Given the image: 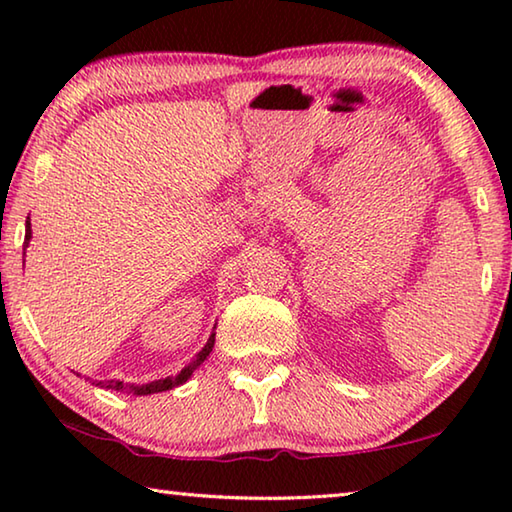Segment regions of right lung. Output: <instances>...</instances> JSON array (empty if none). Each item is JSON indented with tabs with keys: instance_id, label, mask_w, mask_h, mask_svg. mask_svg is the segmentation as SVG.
<instances>
[{
	"instance_id": "add662e5",
	"label": "right lung",
	"mask_w": 512,
	"mask_h": 512,
	"mask_svg": "<svg viewBox=\"0 0 512 512\" xmlns=\"http://www.w3.org/2000/svg\"><path fill=\"white\" fill-rule=\"evenodd\" d=\"M29 239H31V223L27 221V235H24V248L29 246ZM214 336L212 334L210 339H207L205 348L196 354V359L189 363V366H185L183 370L178 372L176 377H167V379H158V381H151V384H142V386H135V384H124V381H99L97 386L101 388H112V391H124V393H133V395H151V393H162V391H171V388H176L180 384H185V381L192 377V372L201 366V363L210 357V352L214 348Z\"/></svg>"
}]
</instances>
